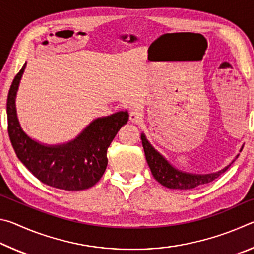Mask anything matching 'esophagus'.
<instances>
[{"mask_svg": "<svg viewBox=\"0 0 254 254\" xmlns=\"http://www.w3.org/2000/svg\"><path fill=\"white\" fill-rule=\"evenodd\" d=\"M142 117H143V114H142V112H140V111H132L131 113H130V120L132 122H137V121H140L141 119H142Z\"/></svg>", "mask_w": 254, "mask_h": 254, "instance_id": "1", "label": "esophagus"}]
</instances>
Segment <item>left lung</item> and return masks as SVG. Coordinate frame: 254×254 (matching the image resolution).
<instances>
[{
  "mask_svg": "<svg viewBox=\"0 0 254 254\" xmlns=\"http://www.w3.org/2000/svg\"><path fill=\"white\" fill-rule=\"evenodd\" d=\"M141 140H142L145 159H147L154 179L158 183H160L162 186L171 189H192L199 187L201 185L209 184L220 177L222 174H224L230 167L227 166L226 168L218 171V173L210 175H191L182 173L180 170L175 169L173 166L169 165V162L154 150L152 145L149 143V141L145 139L144 134L141 135Z\"/></svg>",
  "mask_w": 254,
  "mask_h": 254,
  "instance_id": "obj_1",
  "label": "left lung"
}]
</instances>
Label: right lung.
I'll list each match as a JSON object with an SVG mask.
<instances>
[{
	"label": "right lung",
	"instance_id": "right-lung-1",
	"mask_svg": "<svg viewBox=\"0 0 254 254\" xmlns=\"http://www.w3.org/2000/svg\"><path fill=\"white\" fill-rule=\"evenodd\" d=\"M25 64L12 81L7 94V132L16 157L41 183L64 190H83L95 185L107 166V148L128 121L127 112L97 119L74 141L55 147L36 142L21 128L15 95Z\"/></svg>",
	"mask_w": 254,
	"mask_h": 254
}]
</instances>
